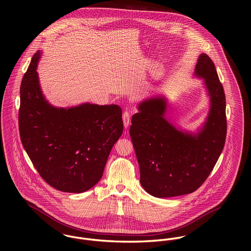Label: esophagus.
Returning a JSON list of instances; mask_svg holds the SVG:
<instances>
[{
  "mask_svg": "<svg viewBox=\"0 0 251 251\" xmlns=\"http://www.w3.org/2000/svg\"><path fill=\"white\" fill-rule=\"evenodd\" d=\"M123 122H124V126L125 128H127L129 126L130 122V114L128 111H125L123 114Z\"/></svg>",
  "mask_w": 251,
  "mask_h": 251,
  "instance_id": "obj_1",
  "label": "esophagus"
}]
</instances>
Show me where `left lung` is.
Listing matches in <instances>:
<instances>
[{"mask_svg":"<svg viewBox=\"0 0 251 251\" xmlns=\"http://www.w3.org/2000/svg\"><path fill=\"white\" fill-rule=\"evenodd\" d=\"M194 76L204 79L210 98L208 116L196 133L172 124L166 116L168 102L163 96L141 101L131 119L129 134L140 167V182L157 198L184 195L199 188L214 169L225 144V95L208 55L198 57Z\"/></svg>","mask_w":251,"mask_h":251,"instance_id":"left-lung-1","label":"left lung"}]
</instances>
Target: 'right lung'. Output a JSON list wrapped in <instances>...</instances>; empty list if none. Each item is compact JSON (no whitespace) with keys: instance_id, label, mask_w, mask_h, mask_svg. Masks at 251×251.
<instances>
[{"instance_id":"add662e5","label":"right lung","mask_w":251,"mask_h":251,"mask_svg":"<svg viewBox=\"0 0 251 251\" xmlns=\"http://www.w3.org/2000/svg\"><path fill=\"white\" fill-rule=\"evenodd\" d=\"M33 56L20 87L19 133L37 172L49 185L71 193L89 190L101 179L109 153L124 129L122 108L89 102L63 108L42 94Z\"/></svg>"}]
</instances>
